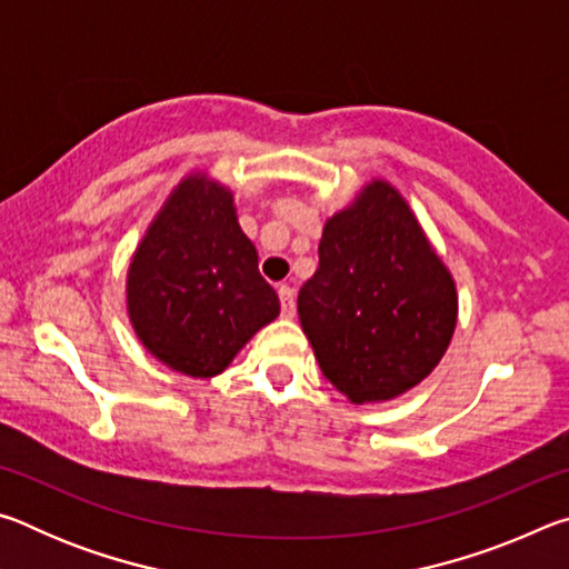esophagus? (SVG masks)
<instances>
[{
  "label": "esophagus",
  "mask_w": 569,
  "mask_h": 569,
  "mask_svg": "<svg viewBox=\"0 0 569 569\" xmlns=\"http://www.w3.org/2000/svg\"><path fill=\"white\" fill-rule=\"evenodd\" d=\"M278 298H281V313L283 319H293L296 313V293L291 286H281L278 288Z\"/></svg>",
  "instance_id": "1"
}]
</instances>
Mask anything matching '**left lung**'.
Segmentation results:
<instances>
[{"label":"left lung","mask_w":569,"mask_h":569,"mask_svg":"<svg viewBox=\"0 0 569 569\" xmlns=\"http://www.w3.org/2000/svg\"><path fill=\"white\" fill-rule=\"evenodd\" d=\"M457 313L455 278L389 180H369L326 220L298 319L323 377L351 403L391 401L427 379Z\"/></svg>","instance_id":"obj_1"}]
</instances>
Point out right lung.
Returning <instances> with one entry per match:
<instances>
[{
    "instance_id": "1",
    "label": "right lung",
    "mask_w": 569,
    "mask_h": 569,
    "mask_svg": "<svg viewBox=\"0 0 569 569\" xmlns=\"http://www.w3.org/2000/svg\"><path fill=\"white\" fill-rule=\"evenodd\" d=\"M124 303L138 341L192 379L223 373L276 321L281 303L258 273L233 190L200 170L172 188L130 258Z\"/></svg>"
}]
</instances>
